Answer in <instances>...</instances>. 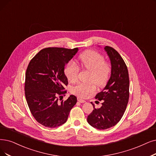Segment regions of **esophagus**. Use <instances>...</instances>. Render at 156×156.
Here are the masks:
<instances>
[{
  "instance_id": "34e87169",
  "label": "esophagus",
  "mask_w": 156,
  "mask_h": 156,
  "mask_svg": "<svg viewBox=\"0 0 156 156\" xmlns=\"http://www.w3.org/2000/svg\"><path fill=\"white\" fill-rule=\"evenodd\" d=\"M77 101H78V102H79L80 103H85V102H86V101H84V100H83V99L80 98H77Z\"/></svg>"
}]
</instances>
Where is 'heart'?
<instances>
[{
	"label": "heart",
	"instance_id": "obj_1",
	"mask_svg": "<svg viewBox=\"0 0 156 156\" xmlns=\"http://www.w3.org/2000/svg\"><path fill=\"white\" fill-rule=\"evenodd\" d=\"M82 66L91 72L90 81H93L98 87L106 84L109 78L111 68L102 54L94 51H88L84 52L79 57ZM65 74L71 83L76 82L78 79L79 67L75 62L71 61L65 68ZM96 91V86L93 83L84 84L80 83L73 86L71 92L73 95L81 98H87Z\"/></svg>",
	"mask_w": 156,
	"mask_h": 156
}]
</instances>
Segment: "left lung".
Returning a JSON list of instances; mask_svg holds the SVG:
<instances>
[{
    "mask_svg": "<svg viewBox=\"0 0 156 156\" xmlns=\"http://www.w3.org/2000/svg\"><path fill=\"white\" fill-rule=\"evenodd\" d=\"M111 61V77L104 90L97 93L96 99L102 106L93 111L87 121L92 127L104 130L115 126L125 113L129 98V77L127 67L120 54L109 46L104 47Z\"/></svg>",
    "mask_w": 156,
    "mask_h": 156,
    "instance_id": "8db88e82",
    "label": "left lung"
}]
</instances>
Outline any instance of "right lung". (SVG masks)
<instances>
[{
	"label": "right lung",
	"instance_id": "obj_1",
	"mask_svg": "<svg viewBox=\"0 0 156 156\" xmlns=\"http://www.w3.org/2000/svg\"><path fill=\"white\" fill-rule=\"evenodd\" d=\"M79 48H45L30 60L26 73L25 95L31 114L43 126L54 128L65 123L77 97L71 95L59 102L65 95L68 79L65 66ZM60 100V99H59Z\"/></svg>",
	"mask_w": 156,
	"mask_h": 156
}]
</instances>
